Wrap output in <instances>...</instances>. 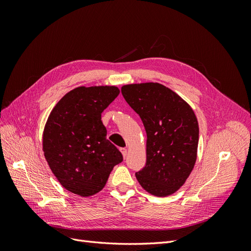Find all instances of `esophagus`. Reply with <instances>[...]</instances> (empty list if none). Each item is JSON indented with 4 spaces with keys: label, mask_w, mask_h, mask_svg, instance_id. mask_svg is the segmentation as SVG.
Masks as SVG:
<instances>
[{
    "label": "esophagus",
    "mask_w": 251,
    "mask_h": 251,
    "mask_svg": "<svg viewBox=\"0 0 251 251\" xmlns=\"http://www.w3.org/2000/svg\"><path fill=\"white\" fill-rule=\"evenodd\" d=\"M120 151H121V154H123L124 158H126V155H127V151H126V149H125V148L120 149Z\"/></svg>",
    "instance_id": "1"
}]
</instances>
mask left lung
<instances>
[{
	"mask_svg": "<svg viewBox=\"0 0 251 251\" xmlns=\"http://www.w3.org/2000/svg\"><path fill=\"white\" fill-rule=\"evenodd\" d=\"M121 93L147 132V163L136 178L151 195H173L185 183L197 160L199 125L194 110L158 82L125 85Z\"/></svg>",
	"mask_w": 251,
	"mask_h": 251,
	"instance_id": "8db88e82",
	"label": "left lung"
}]
</instances>
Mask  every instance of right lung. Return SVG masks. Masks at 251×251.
Returning <instances> with one entry per match:
<instances>
[{
	"instance_id": "obj_1",
	"label": "right lung",
	"mask_w": 251,
	"mask_h": 251,
	"mask_svg": "<svg viewBox=\"0 0 251 251\" xmlns=\"http://www.w3.org/2000/svg\"><path fill=\"white\" fill-rule=\"evenodd\" d=\"M119 92L115 86L78 87L51 111L43 133L44 156L67 191L81 197L97 194L123 161L101 121V113Z\"/></svg>"
}]
</instances>
